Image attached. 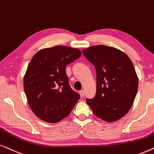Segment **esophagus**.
Listing matches in <instances>:
<instances>
[{"instance_id": "34e87169", "label": "esophagus", "mask_w": 154, "mask_h": 154, "mask_svg": "<svg viewBox=\"0 0 154 154\" xmlns=\"http://www.w3.org/2000/svg\"><path fill=\"white\" fill-rule=\"evenodd\" d=\"M79 94H80L81 96H85V91H84V90H81V91H79Z\"/></svg>"}]
</instances>
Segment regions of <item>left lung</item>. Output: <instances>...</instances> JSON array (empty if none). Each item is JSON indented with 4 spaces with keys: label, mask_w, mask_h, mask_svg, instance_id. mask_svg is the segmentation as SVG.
Instances as JSON below:
<instances>
[{
    "label": "left lung",
    "mask_w": 154,
    "mask_h": 154,
    "mask_svg": "<svg viewBox=\"0 0 154 154\" xmlns=\"http://www.w3.org/2000/svg\"><path fill=\"white\" fill-rule=\"evenodd\" d=\"M82 53L96 71V94L87 98V104L104 121L120 120L132 108L138 89L132 60L123 51L104 45L85 48Z\"/></svg>",
    "instance_id": "left-lung-1"
}]
</instances>
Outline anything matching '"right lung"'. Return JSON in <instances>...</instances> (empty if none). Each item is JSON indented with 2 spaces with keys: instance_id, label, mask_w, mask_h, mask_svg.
I'll return each mask as SVG.
<instances>
[{
  "instance_id": "1",
  "label": "right lung",
  "mask_w": 154,
  "mask_h": 154,
  "mask_svg": "<svg viewBox=\"0 0 154 154\" xmlns=\"http://www.w3.org/2000/svg\"><path fill=\"white\" fill-rule=\"evenodd\" d=\"M77 48L56 46L41 49L30 60L23 85L31 110L50 123L70 113L80 96L69 87L65 67L81 56Z\"/></svg>"
}]
</instances>
